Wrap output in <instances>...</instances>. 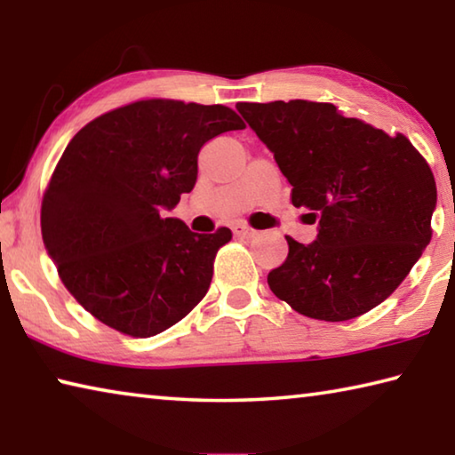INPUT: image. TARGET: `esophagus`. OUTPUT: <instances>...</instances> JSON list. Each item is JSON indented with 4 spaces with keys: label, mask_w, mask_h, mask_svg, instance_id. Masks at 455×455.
I'll use <instances>...</instances> for the list:
<instances>
[{
    "label": "esophagus",
    "mask_w": 455,
    "mask_h": 455,
    "mask_svg": "<svg viewBox=\"0 0 455 455\" xmlns=\"http://www.w3.org/2000/svg\"><path fill=\"white\" fill-rule=\"evenodd\" d=\"M233 233H235V236H241V238H252L255 235H259V230L246 227V225H243V222H236V225L233 227Z\"/></svg>",
    "instance_id": "esophagus-1"
}]
</instances>
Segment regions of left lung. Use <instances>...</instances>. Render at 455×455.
I'll return each instance as SVG.
<instances>
[{
	"label": "left lung",
	"instance_id": "1",
	"mask_svg": "<svg viewBox=\"0 0 455 455\" xmlns=\"http://www.w3.org/2000/svg\"><path fill=\"white\" fill-rule=\"evenodd\" d=\"M275 154L297 209L319 219L317 241L287 236L289 255L268 287L297 313L349 321L394 292L431 241L437 190L426 158L333 104L238 102Z\"/></svg>",
	"mask_w": 455,
	"mask_h": 455
}]
</instances>
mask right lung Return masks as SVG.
Segmentation results:
<instances>
[{"label": "right lung", "mask_w": 455, "mask_h": 455, "mask_svg": "<svg viewBox=\"0 0 455 455\" xmlns=\"http://www.w3.org/2000/svg\"><path fill=\"white\" fill-rule=\"evenodd\" d=\"M243 128L227 106L154 98L102 114L66 146L42 200V236L61 283L98 321L152 337L206 295L233 233H192L164 211L195 188L200 148Z\"/></svg>", "instance_id": "add662e5"}]
</instances>
